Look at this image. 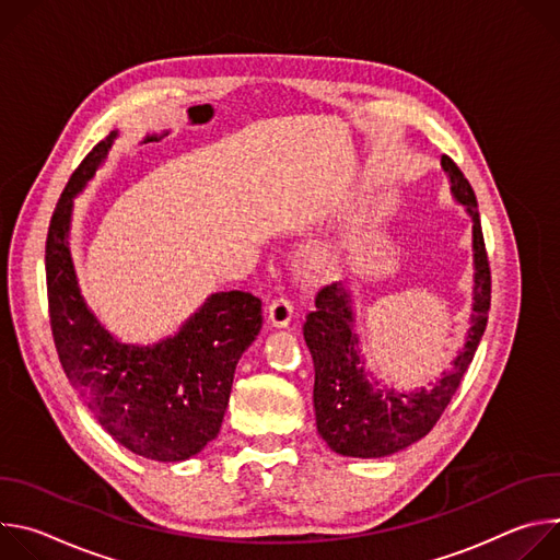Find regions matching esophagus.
<instances>
[{
  "label": "esophagus",
  "instance_id": "34e87169",
  "mask_svg": "<svg viewBox=\"0 0 560 560\" xmlns=\"http://www.w3.org/2000/svg\"><path fill=\"white\" fill-rule=\"evenodd\" d=\"M294 316V305L288 299H277L268 307V324L272 328H288Z\"/></svg>",
  "mask_w": 560,
  "mask_h": 560
}]
</instances>
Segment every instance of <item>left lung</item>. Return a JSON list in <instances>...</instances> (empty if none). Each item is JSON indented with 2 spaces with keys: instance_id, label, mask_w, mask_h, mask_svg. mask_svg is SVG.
<instances>
[{
  "instance_id": "left-lung-1",
  "label": "left lung",
  "mask_w": 560,
  "mask_h": 560,
  "mask_svg": "<svg viewBox=\"0 0 560 560\" xmlns=\"http://www.w3.org/2000/svg\"><path fill=\"white\" fill-rule=\"evenodd\" d=\"M452 199L471 221V314L465 343L428 387H387L368 370L357 332L354 299L341 283L316 292L314 310L305 316L303 339L314 363L312 404L316 430L332 452L354 458H383L421 441L441 419L481 343L490 310V266L483 244L476 197L463 173L441 156Z\"/></svg>"
}]
</instances>
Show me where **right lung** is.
<instances>
[{"mask_svg": "<svg viewBox=\"0 0 560 560\" xmlns=\"http://www.w3.org/2000/svg\"><path fill=\"white\" fill-rule=\"evenodd\" d=\"M119 130L100 141L55 208L46 238V283L57 354L100 425L130 452L162 463L197 456L217 439L242 354L264 316L250 292H214L184 326L150 346L124 343L79 288L70 228L74 199L106 164Z\"/></svg>", "mask_w": 560, "mask_h": 560, "instance_id": "1", "label": "right lung"}]
</instances>
